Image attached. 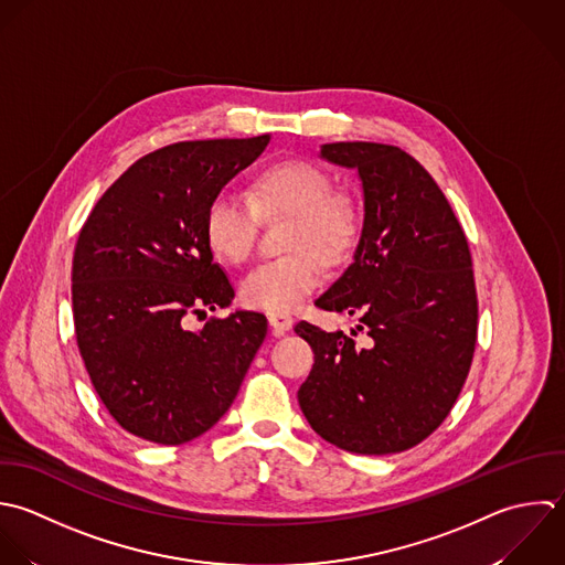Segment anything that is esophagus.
I'll return each mask as SVG.
<instances>
[{
  "instance_id": "obj_1",
  "label": "esophagus",
  "mask_w": 565,
  "mask_h": 565,
  "mask_svg": "<svg viewBox=\"0 0 565 565\" xmlns=\"http://www.w3.org/2000/svg\"><path fill=\"white\" fill-rule=\"evenodd\" d=\"M268 323H270V328H273V334H275V337H281L284 332H288V330L292 328L295 319H292L290 315H286V312H270V315H268Z\"/></svg>"
}]
</instances>
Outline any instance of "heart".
<instances>
[{"mask_svg":"<svg viewBox=\"0 0 565 565\" xmlns=\"http://www.w3.org/2000/svg\"><path fill=\"white\" fill-rule=\"evenodd\" d=\"M290 213L284 246L286 255L253 268L239 297L246 306L290 312L321 281V266L341 264L359 237V215L345 195L332 193L330 175L303 160H286L268 167L255 180L253 200L224 189L206 209V239L211 248L242 264L250 257L259 228V213Z\"/></svg>","mask_w":565,"mask_h":565,"instance_id":"b5f03b06","label":"heart"}]
</instances>
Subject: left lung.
I'll return each instance as SVG.
<instances>
[{"label": "left lung", "mask_w": 565, "mask_h": 565, "mask_svg": "<svg viewBox=\"0 0 565 565\" xmlns=\"http://www.w3.org/2000/svg\"><path fill=\"white\" fill-rule=\"evenodd\" d=\"M321 158L359 171L365 217L354 262L315 303L359 326L352 334L295 326L315 352L297 398L330 445L401 454L443 425L471 370L478 295L469 242L436 180L401 147L328 142Z\"/></svg>", "instance_id": "obj_1"}]
</instances>
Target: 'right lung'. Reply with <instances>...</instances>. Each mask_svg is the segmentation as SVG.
Returning a JSON list of instances; mask_svg holds the SVG:
<instances>
[{
    "label": "right lung",
    "instance_id": "obj_1",
    "mask_svg": "<svg viewBox=\"0 0 565 565\" xmlns=\"http://www.w3.org/2000/svg\"><path fill=\"white\" fill-rule=\"evenodd\" d=\"M270 136L186 140L136 160L96 202L72 259V312L89 381L129 434L184 445L233 405L266 339L259 312L226 308L235 290L206 239L211 200Z\"/></svg>",
    "mask_w": 565,
    "mask_h": 565
}]
</instances>
